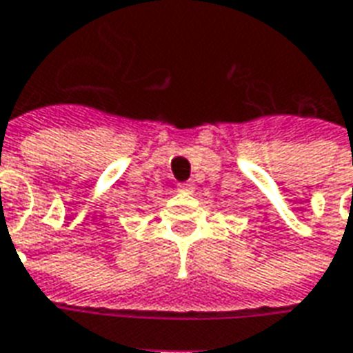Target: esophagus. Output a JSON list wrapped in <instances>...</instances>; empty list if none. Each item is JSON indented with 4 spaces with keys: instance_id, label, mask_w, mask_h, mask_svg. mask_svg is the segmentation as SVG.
<instances>
[{
    "instance_id": "34e87169",
    "label": "esophagus",
    "mask_w": 353,
    "mask_h": 353,
    "mask_svg": "<svg viewBox=\"0 0 353 353\" xmlns=\"http://www.w3.org/2000/svg\"><path fill=\"white\" fill-rule=\"evenodd\" d=\"M194 189V185L191 181H187V183H179V191H185V193H191Z\"/></svg>"
}]
</instances>
